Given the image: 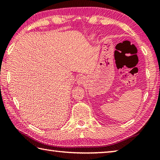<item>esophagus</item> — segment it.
Listing matches in <instances>:
<instances>
[{
    "label": "esophagus",
    "mask_w": 160,
    "mask_h": 160,
    "mask_svg": "<svg viewBox=\"0 0 160 160\" xmlns=\"http://www.w3.org/2000/svg\"><path fill=\"white\" fill-rule=\"evenodd\" d=\"M86 78L85 76H81L79 78H78V80H77V83L78 85H83L84 83L86 82Z\"/></svg>",
    "instance_id": "esophagus-1"
}]
</instances>
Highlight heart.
<instances>
[{
  "mask_svg": "<svg viewBox=\"0 0 160 160\" xmlns=\"http://www.w3.org/2000/svg\"><path fill=\"white\" fill-rule=\"evenodd\" d=\"M94 37V36H93V35H91V36L90 37V38H91V39H92V38H93Z\"/></svg>",
  "mask_w": 160,
  "mask_h": 160,
  "instance_id": "obj_1",
  "label": "heart"
}]
</instances>
